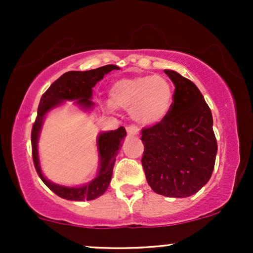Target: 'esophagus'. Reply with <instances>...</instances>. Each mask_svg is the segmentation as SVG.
Here are the masks:
<instances>
[{
  "label": "esophagus",
  "mask_w": 253,
  "mask_h": 253,
  "mask_svg": "<svg viewBox=\"0 0 253 253\" xmlns=\"http://www.w3.org/2000/svg\"><path fill=\"white\" fill-rule=\"evenodd\" d=\"M126 129H127V133H128L129 135H138L139 134V127L135 126V125H129Z\"/></svg>",
  "instance_id": "obj_1"
}]
</instances>
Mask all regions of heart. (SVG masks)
Wrapping results in <instances>:
<instances>
[{
	"label": "heart",
	"mask_w": 253,
	"mask_h": 253,
	"mask_svg": "<svg viewBox=\"0 0 253 253\" xmlns=\"http://www.w3.org/2000/svg\"><path fill=\"white\" fill-rule=\"evenodd\" d=\"M173 90L159 75H144L119 80L110 86L112 106L129 110L130 117L143 125L164 120L172 106Z\"/></svg>",
	"instance_id": "obj_1"
}]
</instances>
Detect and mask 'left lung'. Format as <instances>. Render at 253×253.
<instances>
[{"instance_id":"obj_1","label":"left lung","mask_w":253,"mask_h":253,"mask_svg":"<svg viewBox=\"0 0 253 253\" xmlns=\"http://www.w3.org/2000/svg\"><path fill=\"white\" fill-rule=\"evenodd\" d=\"M172 106L161 123L141 130V165L155 193L187 197L210 181L217 151L211 108L197 86L175 71Z\"/></svg>"}]
</instances>
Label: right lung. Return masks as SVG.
Listing matches in <instances>:
<instances>
[{
	"instance_id": "obj_1",
	"label": "right lung",
	"mask_w": 253,
	"mask_h": 253,
	"mask_svg": "<svg viewBox=\"0 0 253 253\" xmlns=\"http://www.w3.org/2000/svg\"><path fill=\"white\" fill-rule=\"evenodd\" d=\"M117 65H106L102 68L94 69L88 71H69L65 72L57 81L51 84V86L46 90L40 98L39 107H38V115L32 127V157H33L34 168H36L38 175L42 181L47 185L50 189L58 196L71 201H89L101 196L108 188L110 178H112L113 168H114L115 157L118 155V150L121 146V140L126 135L125 127H119L118 129L110 130V132L102 133L98 136L97 146L98 153L101 157V167L98 175L94 181L89 184L81 188H69L62 185L54 184L42 176L40 170L39 158H38V135H39L42 124L46 113L56 107L64 100H77V103L81 106L91 107L92 88L98 81H101L106 74L112 70H118Z\"/></svg>"
}]
</instances>
